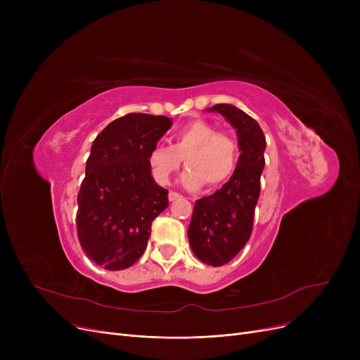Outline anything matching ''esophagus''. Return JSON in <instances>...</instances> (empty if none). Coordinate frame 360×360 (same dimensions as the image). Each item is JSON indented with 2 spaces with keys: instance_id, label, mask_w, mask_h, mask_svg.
Segmentation results:
<instances>
[{
  "instance_id": "34e87169",
  "label": "esophagus",
  "mask_w": 360,
  "mask_h": 360,
  "mask_svg": "<svg viewBox=\"0 0 360 360\" xmlns=\"http://www.w3.org/2000/svg\"><path fill=\"white\" fill-rule=\"evenodd\" d=\"M169 201H175V200H179L182 195L181 194H178V193H175V191H169Z\"/></svg>"
}]
</instances>
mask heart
<instances>
[{"label": "heart", "instance_id": "heart-1", "mask_svg": "<svg viewBox=\"0 0 360 360\" xmlns=\"http://www.w3.org/2000/svg\"><path fill=\"white\" fill-rule=\"evenodd\" d=\"M182 160L188 167L181 182L190 190L204 184L209 188L228 182L238 167L239 146L228 134L204 120H194L174 131L170 146H156L150 150L147 163L159 185L169 184Z\"/></svg>", "mask_w": 360, "mask_h": 360}]
</instances>
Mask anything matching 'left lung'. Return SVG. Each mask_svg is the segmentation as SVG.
I'll return each instance as SVG.
<instances>
[{"instance_id": "1", "label": "left lung", "mask_w": 360, "mask_h": 360, "mask_svg": "<svg viewBox=\"0 0 360 360\" xmlns=\"http://www.w3.org/2000/svg\"><path fill=\"white\" fill-rule=\"evenodd\" d=\"M219 112L236 129L240 150L233 176L220 190L195 201L188 239L194 255L213 267L228 264L248 242L259 197L266 137L258 122L239 108L219 103Z\"/></svg>"}]
</instances>
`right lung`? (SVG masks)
<instances>
[{
	"label": "right lung",
	"mask_w": 360,
	"mask_h": 360,
	"mask_svg": "<svg viewBox=\"0 0 360 360\" xmlns=\"http://www.w3.org/2000/svg\"><path fill=\"white\" fill-rule=\"evenodd\" d=\"M172 120L128 113L94 139L77 195V235L84 254L105 270L131 267L146 251L153 221L169 204L147 163Z\"/></svg>",
	"instance_id": "right-lung-1"
}]
</instances>
